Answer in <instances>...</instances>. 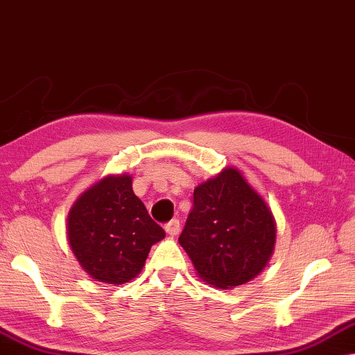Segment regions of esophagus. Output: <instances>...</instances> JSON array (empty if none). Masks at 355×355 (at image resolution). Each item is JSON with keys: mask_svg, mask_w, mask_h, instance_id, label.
Wrapping results in <instances>:
<instances>
[{"mask_svg": "<svg viewBox=\"0 0 355 355\" xmlns=\"http://www.w3.org/2000/svg\"><path fill=\"white\" fill-rule=\"evenodd\" d=\"M180 227H182V225H180L178 218H172L171 222L166 223V227H164V228H166L168 236H177V234L180 233Z\"/></svg>", "mask_w": 355, "mask_h": 355, "instance_id": "1", "label": "esophagus"}]
</instances>
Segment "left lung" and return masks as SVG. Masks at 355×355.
Wrapping results in <instances>:
<instances>
[{"mask_svg": "<svg viewBox=\"0 0 355 355\" xmlns=\"http://www.w3.org/2000/svg\"><path fill=\"white\" fill-rule=\"evenodd\" d=\"M275 238L270 207L238 168L227 167L194 189L178 243L204 282L225 289L262 272Z\"/></svg>", "mask_w": 355, "mask_h": 355, "instance_id": "left-lung-1", "label": "left lung"}]
</instances>
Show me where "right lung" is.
<instances>
[{"label": "right lung", "mask_w": 355, "mask_h": 355, "mask_svg": "<svg viewBox=\"0 0 355 355\" xmlns=\"http://www.w3.org/2000/svg\"><path fill=\"white\" fill-rule=\"evenodd\" d=\"M73 256L89 277L122 284L141 272L149 249L166 232L135 196L130 175H109L88 188L67 218Z\"/></svg>", "instance_id": "1"}]
</instances>
